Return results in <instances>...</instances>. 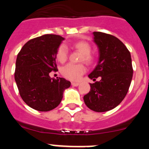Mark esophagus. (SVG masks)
I'll list each match as a JSON object with an SVG mask.
<instances>
[{
  "label": "esophagus",
  "mask_w": 149,
  "mask_h": 149,
  "mask_svg": "<svg viewBox=\"0 0 149 149\" xmlns=\"http://www.w3.org/2000/svg\"><path fill=\"white\" fill-rule=\"evenodd\" d=\"M79 83H77V82H72V85L73 86H77L79 85Z\"/></svg>",
  "instance_id": "obj_1"
}]
</instances>
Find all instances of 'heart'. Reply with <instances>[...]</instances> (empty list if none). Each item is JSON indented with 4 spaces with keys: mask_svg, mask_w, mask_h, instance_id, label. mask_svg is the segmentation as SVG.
Returning <instances> with one entry per match:
<instances>
[{
    "mask_svg": "<svg viewBox=\"0 0 149 149\" xmlns=\"http://www.w3.org/2000/svg\"><path fill=\"white\" fill-rule=\"evenodd\" d=\"M73 47L82 53L80 61H84L90 65L94 63L95 57L91 54V46L86 41H79L73 45ZM68 58V51L65 45L60 46L56 51V59L60 63H64ZM86 72V67L84 64L69 63L62 69V74L65 78L71 81H77L81 79V76Z\"/></svg>",
    "mask_w": 149,
    "mask_h": 149,
    "instance_id": "1",
    "label": "heart"
}]
</instances>
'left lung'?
Returning a JSON list of instances; mask_svg holds the SVG:
<instances>
[{
  "label": "left lung",
  "mask_w": 149,
  "mask_h": 149,
  "mask_svg": "<svg viewBox=\"0 0 149 149\" xmlns=\"http://www.w3.org/2000/svg\"><path fill=\"white\" fill-rule=\"evenodd\" d=\"M93 41L99 57L88 77L94 81L99 77L100 81L90 84L84 100L90 110L101 113L115 108L127 95L133 77L132 61L130 51L114 36L93 32Z\"/></svg>",
  "instance_id": "left-lung-1"
}]
</instances>
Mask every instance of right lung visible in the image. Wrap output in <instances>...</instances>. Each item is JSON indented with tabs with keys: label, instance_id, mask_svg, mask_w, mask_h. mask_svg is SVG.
Here are the masks:
<instances>
[{
	"label": "right lung",
	"instance_id": "obj_1",
	"mask_svg": "<svg viewBox=\"0 0 149 149\" xmlns=\"http://www.w3.org/2000/svg\"><path fill=\"white\" fill-rule=\"evenodd\" d=\"M64 38L46 34L30 39L22 47L15 63V81L23 101L38 111H50L60 104L63 92L71 86L63 77L51 78L56 71V51Z\"/></svg>",
	"mask_w": 149,
	"mask_h": 149
}]
</instances>
